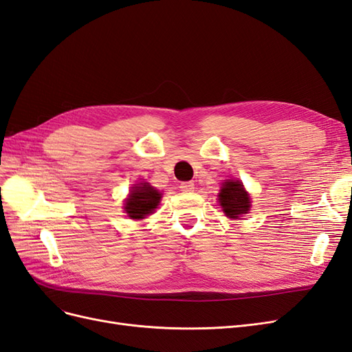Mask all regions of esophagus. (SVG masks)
<instances>
[{
  "mask_svg": "<svg viewBox=\"0 0 352 352\" xmlns=\"http://www.w3.org/2000/svg\"><path fill=\"white\" fill-rule=\"evenodd\" d=\"M179 188L182 189L184 192H192L195 186H194V184H192V182H182V184L179 185Z\"/></svg>",
  "mask_w": 352,
  "mask_h": 352,
  "instance_id": "esophagus-1",
  "label": "esophagus"
}]
</instances>
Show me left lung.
I'll return each instance as SVG.
<instances>
[{"label":"left lung","mask_w":352,"mask_h":352,"mask_svg":"<svg viewBox=\"0 0 352 352\" xmlns=\"http://www.w3.org/2000/svg\"><path fill=\"white\" fill-rule=\"evenodd\" d=\"M219 199L223 211H225L226 216L230 219H236L241 214L248 212L251 206L250 197L245 192L243 185L239 180H226L220 189Z\"/></svg>","instance_id":"left-lung-1"}]
</instances>
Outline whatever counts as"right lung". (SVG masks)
Returning a JSON list of instances; mask_svg holds the SVG:
<instances>
[{
    "label": "right lung",
    "mask_w": 352,
    "mask_h": 352,
    "mask_svg": "<svg viewBox=\"0 0 352 352\" xmlns=\"http://www.w3.org/2000/svg\"><path fill=\"white\" fill-rule=\"evenodd\" d=\"M160 198H162V194L150 184H140V186L132 189L129 198L126 199V212L131 219H144L157 208Z\"/></svg>",
    "instance_id": "obj_1"
}]
</instances>
